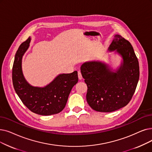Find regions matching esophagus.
Returning a JSON list of instances; mask_svg holds the SVG:
<instances>
[{
  "mask_svg": "<svg viewBox=\"0 0 152 152\" xmlns=\"http://www.w3.org/2000/svg\"><path fill=\"white\" fill-rule=\"evenodd\" d=\"M77 74H78V78H79V80H81L82 79H83V77H82V75H81V71H78Z\"/></svg>",
  "mask_w": 152,
  "mask_h": 152,
  "instance_id": "1",
  "label": "esophagus"
}]
</instances>
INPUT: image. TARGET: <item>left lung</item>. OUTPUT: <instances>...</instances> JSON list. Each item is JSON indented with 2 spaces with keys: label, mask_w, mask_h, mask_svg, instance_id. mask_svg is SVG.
I'll use <instances>...</instances> for the list:
<instances>
[{
  "label": "left lung",
  "mask_w": 152,
  "mask_h": 152,
  "mask_svg": "<svg viewBox=\"0 0 152 152\" xmlns=\"http://www.w3.org/2000/svg\"><path fill=\"white\" fill-rule=\"evenodd\" d=\"M109 51L122 58L115 69L100 61L85 62L81 66L88 86L87 102L92 109L101 113H111L127 105L139 80V64L129 41L115 35Z\"/></svg>",
  "instance_id": "1"
}]
</instances>
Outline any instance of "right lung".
Returning <instances> with one entry per match:
<instances>
[{
    "label": "right lung",
    "instance_id": "add662e5",
    "mask_svg": "<svg viewBox=\"0 0 152 152\" xmlns=\"http://www.w3.org/2000/svg\"><path fill=\"white\" fill-rule=\"evenodd\" d=\"M31 37L20 46L15 56L12 68V81L17 94L30 110L42 115L56 114L64 108L72 87L77 83L76 71L58 75L44 87L29 84L23 76L22 62L30 47Z\"/></svg>",
    "mask_w": 152,
    "mask_h": 152
}]
</instances>
